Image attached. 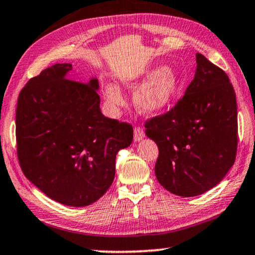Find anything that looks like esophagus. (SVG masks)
<instances>
[{
	"label": "esophagus",
	"instance_id": "34e87169",
	"mask_svg": "<svg viewBox=\"0 0 255 255\" xmlns=\"http://www.w3.org/2000/svg\"><path fill=\"white\" fill-rule=\"evenodd\" d=\"M144 137V130L140 127L134 128V141H140Z\"/></svg>",
	"mask_w": 255,
	"mask_h": 255
}]
</instances>
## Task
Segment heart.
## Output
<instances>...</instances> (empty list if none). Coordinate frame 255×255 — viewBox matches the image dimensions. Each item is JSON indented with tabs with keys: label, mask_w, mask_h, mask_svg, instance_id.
Listing matches in <instances>:
<instances>
[{
	"label": "heart",
	"mask_w": 255,
	"mask_h": 255,
	"mask_svg": "<svg viewBox=\"0 0 255 255\" xmlns=\"http://www.w3.org/2000/svg\"><path fill=\"white\" fill-rule=\"evenodd\" d=\"M145 81L147 83L135 93L134 103L141 113L152 115L169 106L177 93L179 78L171 67H155L145 71L140 80L127 81L126 86L135 88ZM105 98L112 106H122L125 104L120 88L115 85L105 87Z\"/></svg>",
	"instance_id": "heart-1"
}]
</instances>
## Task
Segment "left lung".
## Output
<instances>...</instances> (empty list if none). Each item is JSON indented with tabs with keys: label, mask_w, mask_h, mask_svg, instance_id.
<instances>
[{
	"label": "left lung",
	"mask_w": 255,
	"mask_h": 255,
	"mask_svg": "<svg viewBox=\"0 0 255 255\" xmlns=\"http://www.w3.org/2000/svg\"><path fill=\"white\" fill-rule=\"evenodd\" d=\"M195 78L167 113L145 122L156 142L155 175L174 195L193 197L216 186L236 161L238 112L232 84L222 69L196 54Z\"/></svg>",
	"instance_id": "obj_1"
}]
</instances>
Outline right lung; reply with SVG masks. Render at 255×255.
I'll list each match as a JSON object with an SVG mask.
<instances>
[{
	"label": "right lung",
	"instance_id": "obj_1",
	"mask_svg": "<svg viewBox=\"0 0 255 255\" xmlns=\"http://www.w3.org/2000/svg\"><path fill=\"white\" fill-rule=\"evenodd\" d=\"M72 64H54L30 79L18 96L16 142L25 177L53 201L86 206L105 195L115 157L129 147L133 127L104 117L99 83L71 80Z\"/></svg>",
	"mask_w": 255,
	"mask_h": 255
}]
</instances>
